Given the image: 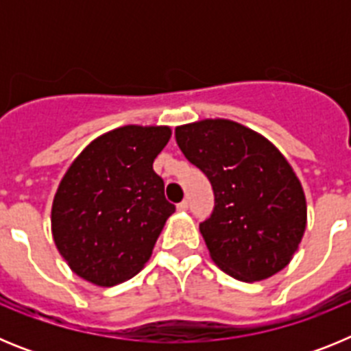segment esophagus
<instances>
[{"label": "esophagus", "instance_id": "34e87169", "mask_svg": "<svg viewBox=\"0 0 351 351\" xmlns=\"http://www.w3.org/2000/svg\"><path fill=\"white\" fill-rule=\"evenodd\" d=\"M188 207H190V204L186 202V200H182L181 204H178V210H181V213H184V210H188Z\"/></svg>", "mask_w": 351, "mask_h": 351}]
</instances>
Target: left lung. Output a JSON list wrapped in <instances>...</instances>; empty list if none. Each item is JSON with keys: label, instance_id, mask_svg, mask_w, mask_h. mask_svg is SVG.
Returning <instances> with one entry per match:
<instances>
[{"label": "left lung", "instance_id": "8db88e82", "mask_svg": "<svg viewBox=\"0 0 351 351\" xmlns=\"http://www.w3.org/2000/svg\"><path fill=\"white\" fill-rule=\"evenodd\" d=\"M176 141L213 184L214 210L200 223L213 262L246 283L287 267L302 241L308 206L280 149L230 119L178 126Z\"/></svg>", "mask_w": 351, "mask_h": 351}]
</instances>
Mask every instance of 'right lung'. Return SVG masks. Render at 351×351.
I'll use <instances>...</instances> for the list:
<instances>
[{"instance_id":"add662e5","label":"right lung","mask_w":351,"mask_h":351,"mask_svg":"<svg viewBox=\"0 0 351 351\" xmlns=\"http://www.w3.org/2000/svg\"><path fill=\"white\" fill-rule=\"evenodd\" d=\"M169 126L110 130L71 161L52 200L51 230L68 267L96 287H114L145 265L176 207L153 161Z\"/></svg>"}]
</instances>
